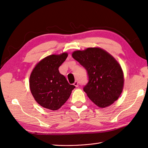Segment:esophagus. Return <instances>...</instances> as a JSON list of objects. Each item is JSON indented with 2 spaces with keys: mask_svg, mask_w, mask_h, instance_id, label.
Masks as SVG:
<instances>
[{
  "mask_svg": "<svg viewBox=\"0 0 148 148\" xmlns=\"http://www.w3.org/2000/svg\"><path fill=\"white\" fill-rule=\"evenodd\" d=\"M74 85L75 86V87H78V86H79V82H78L77 81H75L74 82Z\"/></svg>",
  "mask_w": 148,
  "mask_h": 148,
  "instance_id": "34e87169",
  "label": "esophagus"
}]
</instances>
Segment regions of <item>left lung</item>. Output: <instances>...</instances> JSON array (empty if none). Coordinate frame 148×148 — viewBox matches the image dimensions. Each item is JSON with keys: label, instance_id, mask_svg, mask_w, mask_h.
<instances>
[{"label": "left lung", "instance_id": "obj_1", "mask_svg": "<svg viewBox=\"0 0 148 148\" xmlns=\"http://www.w3.org/2000/svg\"><path fill=\"white\" fill-rule=\"evenodd\" d=\"M72 56L87 71L88 82L84 91L100 108L111 105L119 98L123 87V74L119 62L100 48L74 51Z\"/></svg>", "mask_w": 148, "mask_h": 148}]
</instances>
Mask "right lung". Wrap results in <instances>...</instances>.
<instances>
[{
	"label": "right lung",
	"mask_w": 148,
	"mask_h": 148,
	"mask_svg": "<svg viewBox=\"0 0 148 148\" xmlns=\"http://www.w3.org/2000/svg\"><path fill=\"white\" fill-rule=\"evenodd\" d=\"M67 53L51 55L36 64L29 77V88L36 101L43 107L57 110L69 98L75 86L71 85L58 71Z\"/></svg>",
	"instance_id": "1"
}]
</instances>
